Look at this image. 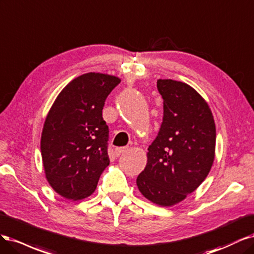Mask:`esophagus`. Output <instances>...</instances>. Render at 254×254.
Segmentation results:
<instances>
[{
  "label": "esophagus",
  "mask_w": 254,
  "mask_h": 254,
  "mask_svg": "<svg viewBox=\"0 0 254 254\" xmlns=\"http://www.w3.org/2000/svg\"><path fill=\"white\" fill-rule=\"evenodd\" d=\"M127 150H128L127 146H122V148H116L115 153H116L117 156H120V155H122L124 153H126Z\"/></svg>",
  "instance_id": "1"
}]
</instances>
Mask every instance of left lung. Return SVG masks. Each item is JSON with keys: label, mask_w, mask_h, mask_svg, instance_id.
I'll use <instances>...</instances> for the list:
<instances>
[{"label": "left lung", "mask_w": 254, "mask_h": 254, "mask_svg": "<svg viewBox=\"0 0 254 254\" xmlns=\"http://www.w3.org/2000/svg\"><path fill=\"white\" fill-rule=\"evenodd\" d=\"M157 89L163 99L162 122L136 183L145 198L170 207L206 179L214 160L216 130L208 103L193 87L159 79Z\"/></svg>", "instance_id": "obj_1"}]
</instances>
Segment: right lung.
I'll return each instance as SVG.
<instances>
[{
    "label": "right lung",
    "instance_id": "right-lung-1",
    "mask_svg": "<svg viewBox=\"0 0 254 254\" xmlns=\"http://www.w3.org/2000/svg\"><path fill=\"white\" fill-rule=\"evenodd\" d=\"M119 83L117 77L84 73L62 89L48 113L41 154L48 183L65 198L78 200L91 195L110 165L109 127L102 110Z\"/></svg>",
    "mask_w": 254,
    "mask_h": 254
}]
</instances>
